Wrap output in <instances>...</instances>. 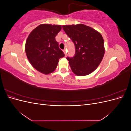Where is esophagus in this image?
Masks as SVG:
<instances>
[{
  "label": "esophagus",
  "mask_w": 131,
  "mask_h": 131,
  "mask_svg": "<svg viewBox=\"0 0 131 131\" xmlns=\"http://www.w3.org/2000/svg\"><path fill=\"white\" fill-rule=\"evenodd\" d=\"M63 52H64V53L65 56H66V55H67V51H66V49H64L63 50Z\"/></svg>",
  "instance_id": "1"
}]
</instances>
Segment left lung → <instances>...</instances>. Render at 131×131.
Wrapping results in <instances>:
<instances>
[{
  "label": "left lung",
  "mask_w": 131,
  "mask_h": 131,
  "mask_svg": "<svg viewBox=\"0 0 131 131\" xmlns=\"http://www.w3.org/2000/svg\"><path fill=\"white\" fill-rule=\"evenodd\" d=\"M62 27L75 47L74 56L67 57L73 72L78 76H85L92 73L100 65L105 52L102 35L83 24Z\"/></svg>",
  "instance_id": "left-lung-1"
}]
</instances>
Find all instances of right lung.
<instances>
[{
	"instance_id": "obj_1",
	"label": "right lung",
	"mask_w": 131,
	"mask_h": 131,
	"mask_svg": "<svg viewBox=\"0 0 131 131\" xmlns=\"http://www.w3.org/2000/svg\"><path fill=\"white\" fill-rule=\"evenodd\" d=\"M62 29L61 25L42 24L34 29L26 42L27 57L34 68L44 74L56 69L59 59L64 56L55 37Z\"/></svg>"
}]
</instances>
